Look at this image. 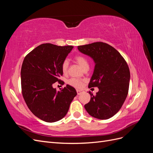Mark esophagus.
I'll use <instances>...</instances> for the list:
<instances>
[{"label":"esophagus","mask_w":153,"mask_h":153,"mask_svg":"<svg viewBox=\"0 0 153 153\" xmlns=\"http://www.w3.org/2000/svg\"><path fill=\"white\" fill-rule=\"evenodd\" d=\"M76 92H77V94L78 95H80L81 94H82L84 91H82V90H76Z\"/></svg>","instance_id":"34e87169"}]
</instances>
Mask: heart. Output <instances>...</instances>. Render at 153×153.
Masks as SVG:
<instances>
[{
  "mask_svg": "<svg viewBox=\"0 0 153 153\" xmlns=\"http://www.w3.org/2000/svg\"><path fill=\"white\" fill-rule=\"evenodd\" d=\"M74 60H75V61L83 69H84V70L89 69V62H88V60L87 59V58L84 57V55H76V56L74 57ZM68 68H69V62L68 61V60H64L61 64L62 71L64 74H66L68 73ZM68 84L76 88H80L82 85V82L80 80L76 79V78H70V79L68 81Z\"/></svg>",
  "mask_w": 153,
  "mask_h": 153,
  "instance_id": "obj_1",
  "label": "heart"
}]
</instances>
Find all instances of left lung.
Here are the masks:
<instances>
[{"label": "left lung", "mask_w": 153, "mask_h": 153, "mask_svg": "<svg viewBox=\"0 0 153 153\" xmlns=\"http://www.w3.org/2000/svg\"><path fill=\"white\" fill-rule=\"evenodd\" d=\"M82 53L95 62L89 88L98 87L96 95L91 92V100L84 105L91 116L108 119L121 109L128 94L130 72L125 59L117 50L103 42L78 46Z\"/></svg>", "instance_id": "1"}]
</instances>
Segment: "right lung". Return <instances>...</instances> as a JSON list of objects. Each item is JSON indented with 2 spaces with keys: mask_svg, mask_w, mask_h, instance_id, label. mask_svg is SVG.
Masks as SVG:
<instances>
[{
  "mask_svg": "<svg viewBox=\"0 0 153 153\" xmlns=\"http://www.w3.org/2000/svg\"><path fill=\"white\" fill-rule=\"evenodd\" d=\"M72 46L44 43L25 57L21 69L22 92L25 103L34 115L48 123L56 122L66 115L76 96L74 87L67 85L61 91L53 88L62 75V62L71 52Z\"/></svg>",
  "mask_w": 153,
  "mask_h": 153,
  "instance_id": "1",
  "label": "right lung"
}]
</instances>
